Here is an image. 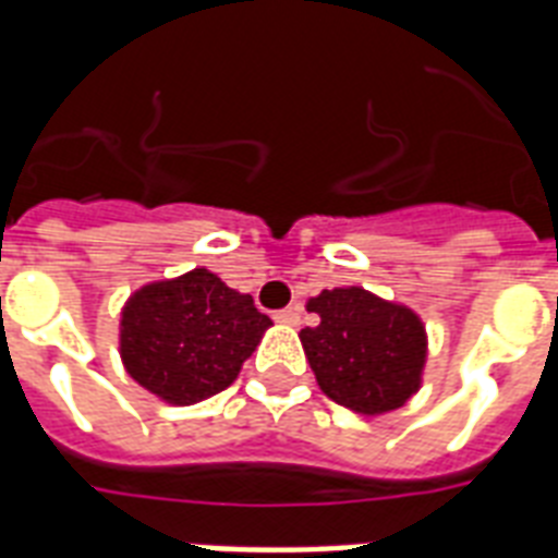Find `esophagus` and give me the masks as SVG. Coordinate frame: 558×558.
<instances>
[{"mask_svg": "<svg viewBox=\"0 0 558 558\" xmlns=\"http://www.w3.org/2000/svg\"><path fill=\"white\" fill-rule=\"evenodd\" d=\"M275 322L278 324H298L301 322V306H287V310H278L275 313Z\"/></svg>", "mask_w": 558, "mask_h": 558, "instance_id": "obj_1", "label": "esophagus"}]
</instances>
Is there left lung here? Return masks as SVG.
Returning <instances> with one entry per match:
<instances>
[{"label":"left lung","mask_w":558,"mask_h":558,"mask_svg":"<svg viewBox=\"0 0 558 558\" xmlns=\"http://www.w3.org/2000/svg\"><path fill=\"white\" fill-rule=\"evenodd\" d=\"M306 310L322 322L301 330V344L332 402L376 416L420 390L428 341L414 310L362 287L324 289Z\"/></svg>","instance_id":"1"}]
</instances>
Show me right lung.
Returning <instances> with one entry per match:
<instances>
[{
	"instance_id": "obj_1",
	"label": "right lung",
	"mask_w": 558,
	"mask_h": 558,
	"mask_svg": "<svg viewBox=\"0 0 558 558\" xmlns=\"http://www.w3.org/2000/svg\"><path fill=\"white\" fill-rule=\"evenodd\" d=\"M271 327L252 295L208 269L156 280L121 313V362L142 388L170 405H193L226 390Z\"/></svg>"
}]
</instances>
